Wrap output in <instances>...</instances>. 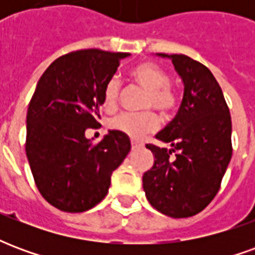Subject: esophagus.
Returning <instances> with one entry per match:
<instances>
[{"instance_id":"1","label":"esophagus","mask_w":255,"mask_h":255,"mask_svg":"<svg viewBox=\"0 0 255 255\" xmlns=\"http://www.w3.org/2000/svg\"><path fill=\"white\" fill-rule=\"evenodd\" d=\"M131 147H132V150H136L139 149V147H142V146L139 143H136V142H131Z\"/></svg>"}]
</instances>
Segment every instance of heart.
Wrapping results in <instances>:
<instances>
[{
  "instance_id": "b5f03b06",
  "label": "heart",
  "mask_w": 255,
  "mask_h": 255,
  "mask_svg": "<svg viewBox=\"0 0 255 255\" xmlns=\"http://www.w3.org/2000/svg\"><path fill=\"white\" fill-rule=\"evenodd\" d=\"M131 78L140 89L147 91V98L144 108L155 109L162 116H171L179 105V97L175 89L169 84L168 73L153 63L136 64L131 69ZM122 97V84L117 78H111L102 90V105L105 111L115 112L120 104ZM160 127V120L155 113L149 112L144 115H129L124 113L115 117L111 122V128L117 132L127 135L128 138H143L147 133L155 132Z\"/></svg>"
}]
</instances>
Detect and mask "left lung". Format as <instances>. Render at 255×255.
<instances>
[{"label":"left lung","mask_w":255,"mask_h":255,"mask_svg":"<svg viewBox=\"0 0 255 255\" xmlns=\"http://www.w3.org/2000/svg\"><path fill=\"white\" fill-rule=\"evenodd\" d=\"M158 56L172 60L184 95L176 117L155 135L173 149L146 144L154 154V165L144 172L143 190L161 213L191 217L213 201L230 164V109L208 67L184 54Z\"/></svg>","instance_id":"left-lung-1"}]
</instances>
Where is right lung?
<instances>
[{"mask_svg": "<svg viewBox=\"0 0 255 255\" xmlns=\"http://www.w3.org/2000/svg\"><path fill=\"white\" fill-rule=\"evenodd\" d=\"M128 53L84 49L54 60L36 84L27 111L25 153L41 195L54 208L80 213L108 194L113 171L131 150L127 135L109 131L100 143L102 90Z\"/></svg>", "mask_w": 255, "mask_h": 255, "instance_id": "1", "label": "right lung"}]
</instances>
